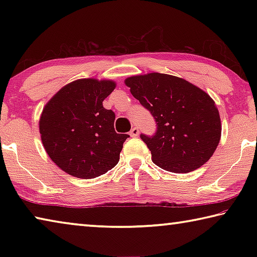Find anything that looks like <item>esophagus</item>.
Here are the masks:
<instances>
[{
  "label": "esophagus",
  "mask_w": 257,
  "mask_h": 257,
  "mask_svg": "<svg viewBox=\"0 0 257 257\" xmlns=\"http://www.w3.org/2000/svg\"><path fill=\"white\" fill-rule=\"evenodd\" d=\"M139 135V130L137 127H134L132 130H130V136L133 137H137Z\"/></svg>",
  "instance_id": "1"
}]
</instances>
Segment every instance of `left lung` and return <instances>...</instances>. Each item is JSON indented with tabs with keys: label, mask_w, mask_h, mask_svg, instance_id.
Listing matches in <instances>:
<instances>
[{
	"label": "left lung",
	"mask_w": 257,
	"mask_h": 257,
	"mask_svg": "<svg viewBox=\"0 0 257 257\" xmlns=\"http://www.w3.org/2000/svg\"><path fill=\"white\" fill-rule=\"evenodd\" d=\"M124 84L154 116V136L141 135L152 161L163 170L188 173L205 164L221 138L219 110L210 95L182 78L151 72Z\"/></svg>",
	"instance_id": "8db88e82"
}]
</instances>
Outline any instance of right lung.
<instances>
[{
    "instance_id": "add662e5",
    "label": "right lung",
    "mask_w": 257,
    "mask_h": 257,
    "mask_svg": "<svg viewBox=\"0 0 257 257\" xmlns=\"http://www.w3.org/2000/svg\"><path fill=\"white\" fill-rule=\"evenodd\" d=\"M115 86L108 79H77L63 86L43 108V146L68 175L93 179L118 164L129 135L115 133L114 112L103 106Z\"/></svg>"
}]
</instances>
